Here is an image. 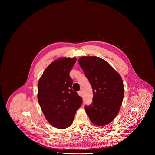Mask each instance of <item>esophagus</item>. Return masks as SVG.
I'll return each mask as SVG.
<instances>
[{"label":"esophagus","instance_id":"obj_1","mask_svg":"<svg viewBox=\"0 0 155 155\" xmlns=\"http://www.w3.org/2000/svg\"><path fill=\"white\" fill-rule=\"evenodd\" d=\"M78 95H79V96H82V91H78Z\"/></svg>","mask_w":155,"mask_h":155}]
</instances>
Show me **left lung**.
Masks as SVG:
<instances>
[{"label":"left lung","mask_w":155,"mask_h":155,"mask_svg":"<svg viewBox=\"0 0 155 155\" xmlns=\"http://www.w3.org/2000/svg\"><path fill=\"white\" fill-rule=\"evenodd\" d=\"M78 63L93 89V102L85 109L97 126L111 122L123 102L124 89L121 77L106 61L96 56H82Z\"/></svg>","instance_id":"8db88e82"}]
</instances>
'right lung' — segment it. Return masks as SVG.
<instances>
[{"mask_svg":"<svg viewBox=\"0 0 155 155\" xmlns=\"http://www.w3.org/2000/svg\"><path fill=\"white\" fill-rule=\"evenodd\" d=\"M76 58H60L45 70L38 83V100L47 121L58 129L72 124L82 103L81 97L72 90L70 71Z\"/></svg>","mask_w":155,"mask_h":155,"instance_id":"obj_1","label":"right lung"}]
</instances>
